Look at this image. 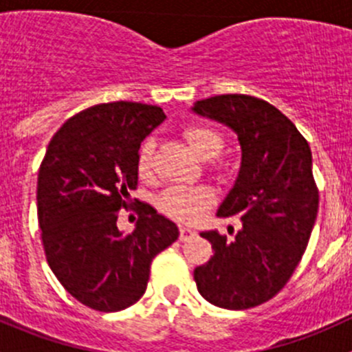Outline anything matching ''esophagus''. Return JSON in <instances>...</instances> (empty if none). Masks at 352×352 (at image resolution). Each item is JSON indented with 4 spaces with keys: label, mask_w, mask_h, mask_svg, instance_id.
I'll list each match as a JSON object with an SVG mask.
<instances>
[{
    "label": "esophagus",
    "mask_w": 352,
    "mask_h": 352,
    "mask_svg": "<svg viewBox=\"0 0 352 352\" xmlns=\"http://www.w3.org/2000/svg\"><path fill=\"white\" fill-rule=\"evenodd\" d=\"M196 235V230L192 226H187V225H180V240H189Z\"/></svg>",
    "instance_id": "obj_1"
}]
</instances>
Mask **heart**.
I'll return each mask as SVG.
<instances>
[{"label": "heart", "instance_id": "heart-1", "mask_svg": "<svg viewBox=\"0 0 352 352\" xmlns=\"http://www.w3.org/2000/svg\"><path fill=\"white\" fill-rule=\"evenodd\" d=\"M184 138L189 143L190 150L201 160H209L218 156L223 148V136L211 126L206 124H189L184 127ZM151 156L153 143L146 140L140 146L136 158V170L141 177L151 173ZM212 196L208 189L202 187H170L160 197L158 206L165 214L179 219V221H197L211 204Z\"/></svg>", "mask_w": 352, "mask_h": 352}]
</instances>
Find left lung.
<instances>
[{"mask_svg":"<svg viewBox=\"0 0 352 352\" xmlns=\"http://www.w3.org/2000/svg\"><path fill=\"white\" fill-rule=\"evenodd\" d=\"M190 110L232 129L242 150L239 175L216 212L239 216L242 226L233 240L201 232L214 255L194 271L197 289L226 310L257 307L289 281L315 226L311 150L285 113L250 95H218Z\"/></svg>","mask_w":352,"mask_h":352,"instance_id":"obj_1","label":"left lung"}]
</instances>
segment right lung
I'll use <instances>...</instances> for the list:
<instances>
[{"label":"right lung","instance_id":"1","mask_svg":"<svg viewBox=\"0 0 352 352\" xmlns=\"http://www.w3.org/2000/svg\"><path fill=\"white\" fill-rule=\"evenodd\" d=\"M156 105L112 102L83 110L52 136L37 179L45 257L67 293L98 311L144 294L156 254L179 239L173 221L144 206L136 228H117L136 189L141 141L165 120Z\"/></svg>","mask_w":352,"mask_h":352}]
</instances>
